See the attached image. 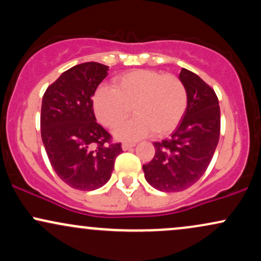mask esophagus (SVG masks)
Segmentation results:
<instances>
[{
	"label": "esophagus",
	"instance_id": "obj_1",
	"mask_svg": "<svg viewBox=\"0 0 261 261\" xmlns=\"http://www.w3.org/2000/svg\"><path fill=\"white\" fill-rule=\"evenodd\" d=\"M135 146H136L135 143H122L121 148H122V151H128V149L135 147Z\"/></svg>",
	"mask_w": 261,
	"mask_h": 261
}]
</instances>
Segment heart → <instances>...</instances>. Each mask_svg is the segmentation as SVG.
<instances>
[{
    "label": "heart",
    "mask_w": 261,
    "mask_h": 261,
    "mask_svg": "<svg viewBox=\"0 0 261 261\" xmlns=\"http://www.w3.org/2000/svg\"><path fill=\"white\" fill-rule=\"evenodd\" d=\"M187 107V89L178 77L149 70L116 77L113 89L101 86L93 98L95 116L109 128L122 124L134 108L136 118L114 133L121 141L142 139L153 130L158 136H166L180 124Z\"/></svg>",
    "instance_id": "heart-1"
}]
</instances>
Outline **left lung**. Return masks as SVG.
Masks as SVG:
<instances>
[{"label":"left lung","mask_w":261,"mask_h":261,"mask_svg":"<svg viewBox=\"0 0 261 261\" xmlns=\"http://www.w3.org/2000/svg\"><path fill=\"white\" fill-rule=\"evenodd\" d=\"M179 80L188 93L187 112L170 139L153 143V160L142 166L148 184L164 193L195 184L207 169L220 139L216 93L187 68H181Z\"/></svg>","instance_id":"left-lung-1"}]
</instances>
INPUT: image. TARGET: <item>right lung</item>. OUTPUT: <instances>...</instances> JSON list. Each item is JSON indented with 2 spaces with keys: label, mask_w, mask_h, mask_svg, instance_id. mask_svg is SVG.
Wrapping results in <instances>:
<instances>
[{
  "label": "right lung",
  "mask_w": 261,
  "mask_h": 261,
  "mask_svg": "<svg viewBox=\"0 0 261 261\" xmlns=\"http://www.w3.org/2000/svg\"><path fill=\"white\" fill-rule=\"evenodd\" d=\"M109 67L85 62L65 71L47 87L40 128L45 151L59 178L77 190L91 191L109 181L120 143L97 124L92 97Z\"/></svg>",
  "instance_id": "right-lung-1"
}]
</instances>
